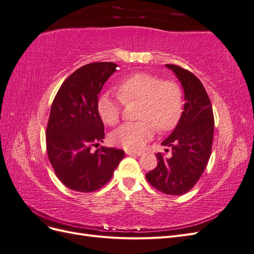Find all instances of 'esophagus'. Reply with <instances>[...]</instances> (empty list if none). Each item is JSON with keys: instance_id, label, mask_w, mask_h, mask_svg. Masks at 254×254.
<instances>
[{"instance_id": "34e87169", "label": "esophagus", "mask_w": 254, "mask_h": 254, "mask_svg": "<svg viewBox=\"0 0 254 254\" xmlns=\"http://www.w3.org/2000/svg\"><path fill=\"white\" fill-rule=\"evenodd\" d=\"M125 151L129 156H142L144 153V151H135V150H129V149H126Z\"/></svg>"}]
</instances>
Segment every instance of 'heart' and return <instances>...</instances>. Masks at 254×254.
Instances as JSON below:
<instances>
[{"label": "heart", "instance_id": "obj_1", "mask_svg": "<svg viewBox=\"0 0 254 254\" xmlns=\"http://www.w3.org/2000/svg\"><path fill=\"white\" fill-rule=\"evenodd\" d=\"M118 94L103 93L97 99V111L109 126L120 122L123 103L140 101L141 121L126 123L111 134L115 145L136 150L147 143L159 131L174 129L182 117L184 109L183 91L174 80H162L158 75L136 72L123 78L118 84Z\"/></svg>", "mask_w": 254, "mask_h": 254}]
</instances>
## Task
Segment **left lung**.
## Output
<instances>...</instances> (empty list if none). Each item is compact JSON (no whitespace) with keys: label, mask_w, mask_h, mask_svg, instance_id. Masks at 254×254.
<instances>
[{"label":"left lung","mask_w":254,"mask_h":254,"mask_svg":"<svg viewBox=\"0 0 254 254\" xmlns=\"http://www.w3.org/2000/svg\"><path fill=\"white\" fill-rule=\"evenodd\" d=\"M184 90V111L172 134L162 142L171 146L172 157L158 152V165L146 174L152 188L166 195H182L200 179L212 152L214 115L209 95L196 76L176 64H166Z\"/></svg>","instance_id":"left-lung-1"}]
</instances>
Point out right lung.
Listing matches in <instances>:
<instances>
[{
  "mask_svg": "<svg viewBox=\"0 0 254 254\" xmlns=\"http://www.w3.org/2000/svg\"><path fill=\"white\" fill-rule=\"evenodd\" d=\"M114 63L79 67L61 84L47 126V150L58 179L80 193L103 188L112 178L125 152L113 147L92 151L105 139L97 99L104 83L117 71Z\"/></svg>",
  "mask_w": 254,
  "mask_h": 254,
  "instance_id": "1",
  "label": "right lung"
}]
</instances>
